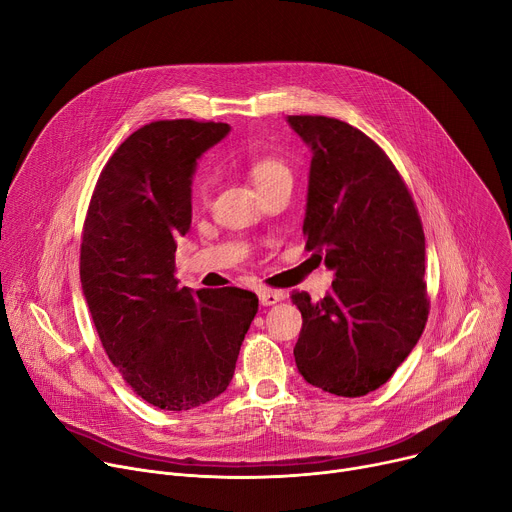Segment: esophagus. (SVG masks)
I'll return each mask as SVG.
<instances>
[{"mask_svg": "<svg viewBox=\"0 0 512 512\" xmlns=\"http://www.w3.org/2000/svg\"><path fill=\"white\" fill-rule=\"evenodd\" d=\"M280 300H284V292H280V290H267V288L259 290V302L263 306H274Z\"/></svg>", "mask_w": 512, "mask_h": 512, "instance_id": "obj_1", "label": "esophagus"}]
</instances>
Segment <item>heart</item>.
I'll use <instances>...</instances> for the list:
<instances>
[{"label": "heart", "mask_w": 512, "mask_h": 512, "mask_svg": "<svg viewBox=\"0 0 512 512\" xmlns=\"http://www.w3.org/2000/svg\"><path fill=\"white\" fill-rule=\"evenodd\" d=\"M249 173H251V179L257 185V189H261L269 183H274V181H280V179H290V168L280 158H274V156H263V158L251 160ZM210 183H212V179L208 175H199L195 179L193 193L199 201L208 197Z\"/></svg>", "instance_id": "1"}]
</instances>
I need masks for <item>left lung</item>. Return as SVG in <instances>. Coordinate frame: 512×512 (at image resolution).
Returning a JSON list of instances; mask_svg holds the SVG:
<instances>
[{
  "label": "left lung",
  "mask_w": 512,
  "mask_h": 512,
  "mask_svg": "<svg viewBox=\"0 0 512 512\" xmlns=\"http://www.w3.org/2000/svg\"><path fill=\"white\" fill-rule=\"evenodd\" d=\"M288 123L313 152L306 249L335 271L319 302L292 292L302 315L296 366L306 383L360 397L391 379L428 321L422 220L395 164L366 133L321 115Z\"/></svg>",
  "instance_id": "obj_1"
}]
</instances>
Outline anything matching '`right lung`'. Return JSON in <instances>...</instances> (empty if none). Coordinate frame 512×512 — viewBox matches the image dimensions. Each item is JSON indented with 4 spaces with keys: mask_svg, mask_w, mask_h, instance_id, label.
<instances>
[{
    "mask_svg": "<svg viewBox=\"0 0 512 512\" xmlns=\"http://www.w3.org/2000/svg\"><path fill=\"white\" fill-rule=\"evenodd\" d=\"M228 131L193 119L133 131L102 168L82 230V292L102 348L135 393L168 412L226 391L259 309L249 290L191 292L175 278L197 158Z\"/></svg>",
    "mask_w": 512,
    "mask_h": 512,
    "instance_id": "1",
    "label": "right lung"
}]
</instances>
